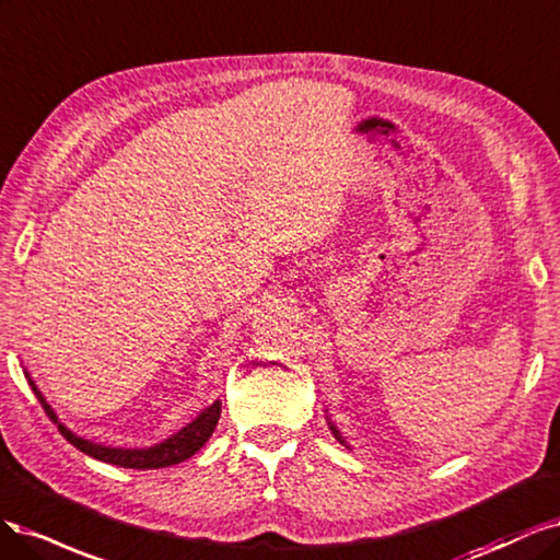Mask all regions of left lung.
<instances>
[{"mask_svg": "<svg viewBox=\"0 0 560 560\" xmlns=\"http://www.w3.org/2000/svg\"><path fill=\"white\" fill-rule=\"evenodd\" d=\"M328 425H330V430H332V435H335V440H337V442H339V444H345V446H347V448H351V446H349V444H347V440H345V438H341V432H339V430H337V425H335V423H332V421H330V419H328Z\"/></svg>", "mask_w": 560, "mask_h": 560, "instance_id": "obj_1", "label": "left lung"}]
</instances>
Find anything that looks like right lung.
I'll list each match as a JSON object with an SVG mask.
<instances>
[{
	"instance_id": "1",
	"label": "right lung",
	"mask_w": 560,
	"mask_h": 560,
	"mask_svg": "<svg viewBox=\"0 0 560 560\" xmlns=\"http://www.w3.org/2000/svg\"><path fill=\"white\" fill-rule=\"evenodd\" d=\"M27 382L37 395V400L42 402V407L46 409L48 419L52 423H58V430L62 432V438L74 444L79 451H83L85 456L97 458L102 463H112V465H120V467H130V470H158V467H170L176 463H184L186 458H190L192 454L200 451L207 440L211 438V432L215 430V423L221 419V400L211 402L207 409L200 411V417L192 419L188 425H184L178 432H174L172 438H167L165 442H160L155 446L149 448H122V446H104L97 442L83 440L79 435H74L67 425H62L58 421V413L52 411V407L46 402V398L42 395V390L37 388V384L32 382V376L25 372Z\"/></svg>"
}]
</instances>
